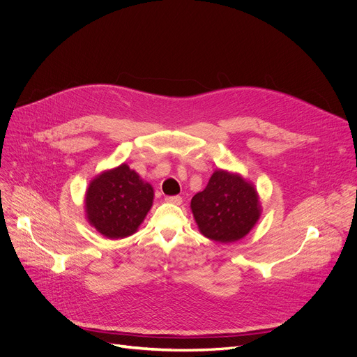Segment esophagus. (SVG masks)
<instances>
[{
  "mask_svg": "<svg viewBox=\"0 0 357 357\" xmlns=\"http://www.w3.org/2000/svg\"><path fill=\"white\" fill-rule=\"evenodd\" d=\"M165 201H167V202H171V204H175V205H181V204H182V197H179V195L167 197Z\"/></svg>",
  "mask_w": 357,
  "mask_h": 357,
  "instance_id": "esophagus-1",
  "label": "esophagus"
}]
</instances>
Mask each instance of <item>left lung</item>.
<instances>
[{
	"mask_svg": "<svg viewBox=\"0 0 357 357\" xmlns=\"http://www.w3.org/2000/svg\"><path fill=\"white\" fill-rule=\"evenodd\" d=\"M199 231L209 239L228 243L242 239L261 215L255 188L239 175L215 171L206 188L190 201Z\"/></svg>",
	"mask_w": 357,
	"mask_h": 357,
	"instance_id": "8db88e82",
	"label": "left lung"
}]
</instances>
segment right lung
Segmentation results:
<instances>
[{
	"instance_id": "right-lung-1",
	"label": "right lung",
	"mask_w": 357,
	"mask_h": 357,
	"mask_svg": "<svg viewBox=\"0 0 357 357\" xmlns=\"http://www.w3.org/2000/svg\"><path fill=\"white\" fill-rule=\"evenodd\" d=\"M152 201V186L122 164L89 183L85 209L89 223L96 231L109 239H119L137 232Z\"/></svg>"
}]
</instances>
